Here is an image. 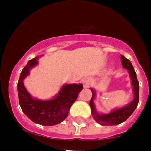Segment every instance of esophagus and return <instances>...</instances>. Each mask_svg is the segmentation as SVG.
Wrapping results in <instances>:
<instances>
[{"label":"esophagus","mask_w":151,"mask_h":151,"mask_svg":"<svg viewBox=\"0 0 151 151\" xmlns=\"http://www.w3.org/2000/svg\"><path fill=\"white\" fill-rule=\"evenodd\" d=\"M82 83H83V87L85 88H89L90 85H91V80L89 78V77H86V78H84L82 81Z\"/></svg>","instance_id":"34e87169"}]
</instances>
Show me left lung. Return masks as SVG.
I'll use <instances>...</instances> for the list:
<instances>
[{
	"instance_id": "left-lung-1",
	"label": "left lung",
	"mask_w": 151,
	"mask_h": 151,
	"mask_svg": "<svg viewBox=\"0 0 151 151\" xmlns=\"http://www.w3.org/2000/svg\"><path fill=\"white\" fill-rule=\"evenodd\" d=\"M121 65L124 68L128 70L131 80H132V85L133 87L134 93V99L129 104L121 108H117L114 109L110 112L106 114L99 113L97 112L96 108L94 104V99L96 96V91L93 88H91L92 91V98L90 101V106L91 108V114L93 115V118H94L97 123H99L102 126H115L120 123L124 122L125 121L128 119L134 112V111L136 109L139 103V85L137 78L136 72L134 71L132 63L129 59L125 58L124 56L121 55Z\"/></svg>"
}]
</instances>
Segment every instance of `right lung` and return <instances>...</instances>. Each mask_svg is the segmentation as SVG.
Here are the masks:
<instances>
[{"instance_id":"add662e5","label":"right lung","mask_w":151,"mask_h":151,"mask_svg":"<svg viewBox=\"0 0 151 151\" xmlns=\"http://www.w3.org/2000/svg\"><path fill=\"white\" fill-rule=\"evenodd\" d=\"M39 57L28 62L20 73L17 83L19 102L22 112L33 122L42 126H54L67 118L71 105L83 90L82 84H66L61 87L54 98L40 100L31 96L24 85V80L32 68L38 65Z\"/></svg>"}]
</instances>
